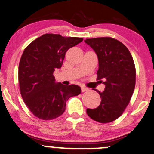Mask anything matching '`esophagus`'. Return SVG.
Segmentation results:
<instances>
[{
    "label": "esophagus",
    "mask_w": 154,
    "mask_h": 154,
    "mask_svg": "<svg viewBox=\"0 0 154 154\" xmlns=\"http://www.w3.org/2000/svg\"><path fill=\"white\" fill-rule=\"evenodd\" d=\"M89 89L87 88V87H84V86H82L81 87V91L82 92H84V91H88Z\"/></svg>",
    "instance_id": "1"
}]
</instances>
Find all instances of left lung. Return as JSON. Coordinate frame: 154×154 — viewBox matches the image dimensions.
Segmentation results:
<instances>
[{
	"label": "left lung",
	"mask_w": 154,
	"mask_h": 154,
	"mask_svg": "<svg viewBox=\"0 0 154 154\" xmlns=\"http://www.w3.org/2000/svg\"><path fill=\"white\" fill-rule=\"evenodd\" d=\"M96 52L99 61L97 79L105 85L100 92L101 103L96 109H87V114L100 123H109L123 114L129 104L136 84V68L128 48L110 37L86 39Z\"/></svg>",
	"instance_id": "8db88e82"
}]
</instances>
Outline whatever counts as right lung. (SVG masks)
<instances>
[{"instance_id":"add662e5","label":"right lung","mask_w":154,"mask_h":154,"mask_svg":"<svg viewBox=\"0 0 154 154\" xmlns=\"http://www.w3.org/2000/svg\"><path fill=\"white\" fill-rule=\"evenodd\" d=\"M82 40L48 33L24 50L19 63V86L25 104L36 117L56 119L65 112L68 99L81 93L77 85L56 83L53 72L62 67L66 52Z\"/></svg>"}]
</instances>
